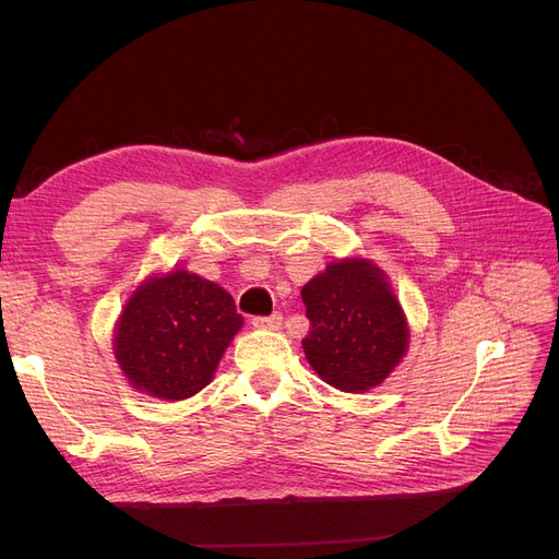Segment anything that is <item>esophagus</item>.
<instances>
[{
    "label": "esophagus",
    "mask_w": 559,
    "mask_h": 559,
    "mask_svg": "<svg viewBox=\"0 0 559 559\" xmlns=\"http://www.w3.org/2000/svg\"><path fill=\"white\" fill-rule=\"evenodd\" d=\"M282 314L280 312H275V314H270V317H253L251 319V326L253 329H270V331H275V329H280L282 326Z\"/></svg>",
    "instance_id": "esophagus-1"
}]
</instances>
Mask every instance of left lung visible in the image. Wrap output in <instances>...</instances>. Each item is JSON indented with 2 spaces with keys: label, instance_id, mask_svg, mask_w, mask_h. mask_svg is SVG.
I'll list each match as a JSON object with an SVG mask.
<instances>
[{
  "label": "left lung",
  "instance_id": "1",
  "mask_svg": "<svg viewBox=\"0 0 559 559\" xmlns=\"http://www.w3.org/2000/svg\"><path fill=\"white\" fill-rule=\"evenodd\" d=\"M300 296L310 319L302 349L324 382L343 392H366L403 359L411 333L392 286L373 263H331Z\"/></svg>",
  "mask_w": 559,
  "mask_h": 559
}]
</instances>
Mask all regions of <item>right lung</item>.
<instances>
[{
    "label": "right lung",
    "instance_id": "right-lung-1",
    "mask_svg": "<svg viewBox=\"0 0 559 559\" xmlns=\"http://www.w3.org/2000/svg\"><path fill=\"white\" fill-rule=\"evenodd\" d=\"M240 326L242 314L228 292L173 270L132 294L116 326L114 352L134 389L181 401L210 384Z\"/></svg>",
    "mask_w": 559,
    "mask_h": 559
}]
</instances>
